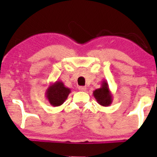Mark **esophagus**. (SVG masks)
<instances>
[{"label": "esophagus", "instance_id": "1", "mask_svg": "<svg viewBox=\"0 0 157 157\" xmlns=\"http://www.w3.org/2000/svg\"><path fill=\"white\" fill-rule=\"evenodd\" d=\"M79 90H80V91H86V86H80V87L78 88Z\"/></svg>", "mask_w": 157, "mask_h": 157}]
</instances>
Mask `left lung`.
<instances>
[{"label": "left lung", "mask_w": 157, "mask_h": 157, "mask_svg": "<svg viewBox=\"0 0 157 157\" xmlns=\"http://www.w3.org/2000/svg\"><path fill=\"white\" fill-rule=\"evenodd\" d=\"M93 95L97 102L102 106H109L113 102L112 94L110 91L109 84L106 80L102 81L101 87L93 91Z\"/></svg>", "instance_id": "1"}]
</instances>
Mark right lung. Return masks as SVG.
Returning <instances> with one entry per match:
<instances>
[{
	"mask_svg": "<svg viewBox=\"0 0 157 157\" xmlns=\"http://www.w3.org/2000/svg\"><path fill=\"white\" fill-rule=\"evenodd\" d=\"M71 89L66 87L62 81H56L49 85L46 91V97L50 105L52 106H60L66 101Z\"/></svg>",
	"mask_w": 157,
	"mask_h": 157,
	"instance_id": "add662e5",
	"label": "right lung"
}]
</instances>
